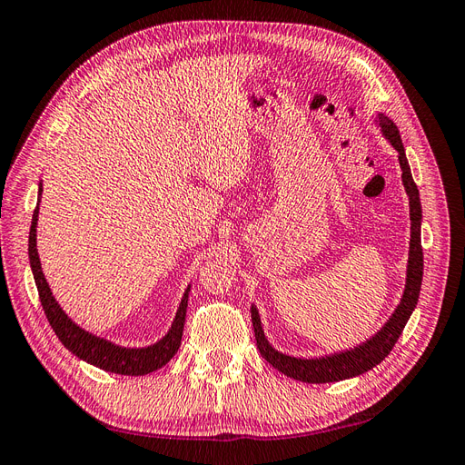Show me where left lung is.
<instances>
[{
  "label": "left lung",
  "instance_id": "8db88e82",
  "mask_svg": "<svg viewBox=\"0 0 465 465\" xmlns=\"http://www.w3.org/2000/svg\"><path fill=\"white\" fill-rule=\"evenodd\" d=\"M380 124H382L384 135L388 142L400 153V166H401V178L407 195H410V215H411V242H410V265H407V285L403 291V297L396 312L386 322V326L380 330L372 340L362 343L355 349L343 351V353H335L330 357L322 359H294L289 355L279 353L270 343H267L260 316L256 306H252V326H254L256 333V345L260 349L262 357L275 367L279 372L285 376H291L294 380L308 384H323V382H340L345 378H353L362 372L371 371L378 362H382L390 351L400 340V335L405 328L407 320H410L413 308L419 299L420 281H423V246H420V200L419 190L411 176L410 163H407L405 151L400 132L396 124L388 120L386 116H380Z\"/></svg>",
  "mask_w": 465,
  "mask_h": 465
}]
</instances>
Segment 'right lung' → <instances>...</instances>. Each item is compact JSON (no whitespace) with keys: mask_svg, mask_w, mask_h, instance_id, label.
<instances>
[{"mask_svg":"<svg viewBox=\"0 0 465 465\" xmlns=\"http://www.w3.org/2000/svg\"><path fill=\"white\" fill-rule=\"evenodd\" d=\"M40 192H42V188H40ZM36 221H38V209H35L33 223H31L29 260H31V267H33L35 283L38 289L40 304H42V308H45V314L50 322V326H52L54 333L58 335V340L64 343V347L72 351V353L77 355L79 359L94 364V367H98V369L108 371V372H116V374H125V376H143V374H149L153 371L164 367V364L176 355V351L182 343L190 289L186 291L184 299H182V302H180V308L176 312L171 331H168L163 340L154 345L143 347V349H125V347H118L114 343H110L106 340H101V337H94L93 333L75 326V323L65 316V312L52 297L50 287L40 270V260H38V252H36Z\"/></svg>","mask_w":465,"mask_h":465,"instance_id":"obj_1","label":"right lung"}]
</instances>
